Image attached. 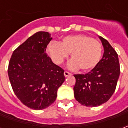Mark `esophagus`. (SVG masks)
Returning a JSON list of instances; mask_svg holds the SVG:
<instances>
[{"label":"esophagus","mask_w":128,"mask_h":128,"mask_svg":"<svg viewBox=\"0 0 128 128\" xmlns=\"http://www.w3.org/2000/svg\"><path fill=\"white\" fill-rule=\"evenodd\" d=\"M64 75L65 77H68V76H70V75H71V74H70V72H67V71H64Z\"/></svg>","instance_id":"esophagus-1"}]
</instances>
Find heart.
Instances as JSON below:
<instances>
[{
	"instance_id": "heart-1",
	"label": "heart",
	"mask_w": 128,
	"mask_h": 128,
	"mask_svg": "<svg viewBox=\"0 0 128 128\" xmlns=\"http://www.w3.org/2000/svg\"><path fill=\"white\" fill-rule=\"evenodd\" d=\"M47 52L53 61L62 64L70 53L72 59L68 64V68L88 71L94 68L101 60L102 47L101 43L86 35H72L63 38L60 42H50Z\"/></svg>"
}]
</instances>
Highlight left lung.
<instances>
[{
  "instance_id": "1",
  "label": "left lung",
  "mask_w": 128,
  "mask_h": 128,
  "mask_svg": "<svg viewBox=\"0 0 128 128\" xmlns=\"http://www.w3.org/2000/svg\"><path fill=\"white\" fill-rule=\"evenodd\" d=\"M99 38L104 53L93 69L85 75H74L76 80L73 88L75 99L88 107H95L108 102L115 90L120 75L118 55L107 40Z\"/></svg>"
}]
</instances>
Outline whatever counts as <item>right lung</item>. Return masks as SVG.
<instances>
[{"mask_svg": "<svg viewBox=\"0 0 128 128\" xmlns=\"http://www.w3.org/2000/svg\"><path fill=\"white\" fill-rule=\"evenodd\" d=\"M51 40L49 33L37 32L20 45L10 59L8 75L13 90L31 109L43 110L50 106L65 80L64 70L46 53Z\"/></svg>", "mask_w": 128, "mask_h": 128, "instance_id": "obj_1", "label": "right lung"}]
</instances>
